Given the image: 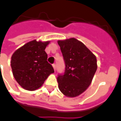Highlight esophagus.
<instances>
[{
	"label": "esophagus",
	"instance_id": "1",
	"mask_svg": "<svg viewBox=\"0 0 121 121\" xmlns=\"http://www.w3.org/2000/svg\"><path fill=\"white\" fill-rule=\"evenodd\" d=\"M52 66H53V68H54V71H56V64H53Z\"/></svg>",
	"mask_w": 121,
	"mask_h": 121
}]
</instances>
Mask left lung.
I'll list each match as a JSON object with an SVG mask.
<instances>
[{
	"label": "left lung",
	"instance_id": "1",
	"mask_svg": "<svg viewBox=\"0 0 121 121\" xmlns=\"http://www.w3.org/2000/svg\"><path fill=\"white\" fill-rule=\"evenodd\" d=\"M65 61L63 74L58 75V87L68 97L84 93L91 84L97 69L96 56L75 38L58 41Z\"/></svg>",
	"mask_w": 121,
	"mask_h": 121
}]
</instances>
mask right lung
I'll return each instance as SVG.
<instances>
[{"label": "right lung", "mask_w": 121, "mask_h": 121, "mask_svg": "<svg viewBox=\"0 0 121 121\" xmlns=\"http://www.w3.org/2000/svg\"><path fill=\"white\" fill-rule=\"evenodd\" d=\"M50 41L33 40L15 50L12 56L11 67L15 80L22 88L34 91L42 86L54 71L47 61L45 51Z\"/></svg>", "instance_id": "1"}]
</instances>
